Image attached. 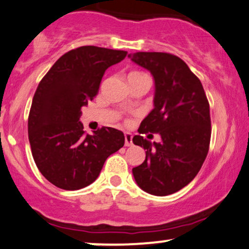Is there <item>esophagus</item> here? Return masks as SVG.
Returning <instances> with one entry per match:
<instances>
[{"instance_id": "esophagus-1", "label": "esophagus", "mask_w": 249, "mask_h": 249, "mask_svg": "<svg viewBox=\"0 0 249 249\" xmlns=\"http://www.w3.org/2000/svg\"><path fill=\"white\" fill-rule=\"evenodd\" d=\"M125 137V146H131L132 145V136L130 135V133H125L124 135Z\"/></svg>"}]
</instances>
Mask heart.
Masks as SVG:
<instances>
[{"instance_id":"b5f03b06","label":"heart","mask_w":249,"mask_h":249,"mask_svg":"<svg viewBox=\"0 0 249 249\" xmlns=\"http://www.w3.org/2000/svg\"><path fill=\"white\" fill-rule=\"evenodd\" d=\"M130 75H142V73H136V72H133V73H131ZM129 75V76H130Z\"/></svg>"}]
</instances>
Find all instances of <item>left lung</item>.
Instances as JSON below:
<instances>
[{"label": "left lung", "mask_w": 249, "mask_h": 249, "mask_svg": "<svg viewBox=\"0 0 249 249\" xmlns=\"http://www.w3.org/2000/svg\"><path fill=\"white\" fill-rule=\"evenodd\" d=\"M129 58L151 73L154 108L141 123L139 133H158L160 143L135 136L144 147L145 160L132 169L142 190L166 196L195 178L209 150V103L200 79L178 56L160 52H138Z\"/></svg>", "instance_id": "left-lung-1"}]
</instances>
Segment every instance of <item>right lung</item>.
<instances>
[{"label":"right lung","mask_w":249,"mask_h":249,"mask_svg":"<svg viewBox=\"0 0 249 249\" xmlns=\"http://www.w3.org/2000/svg\"><path fill=\"white\" fill-rule=\"evenodd\" d=\"M127 52L83 46L58 59L42 78L28 117L32 155L40 173L60 189L93 183L107 157L124 146L122 131L102 127L85 135L81 108L98 93L105 71Z\"/></svg>","instance_id":"obj_1"}]
</instances>
